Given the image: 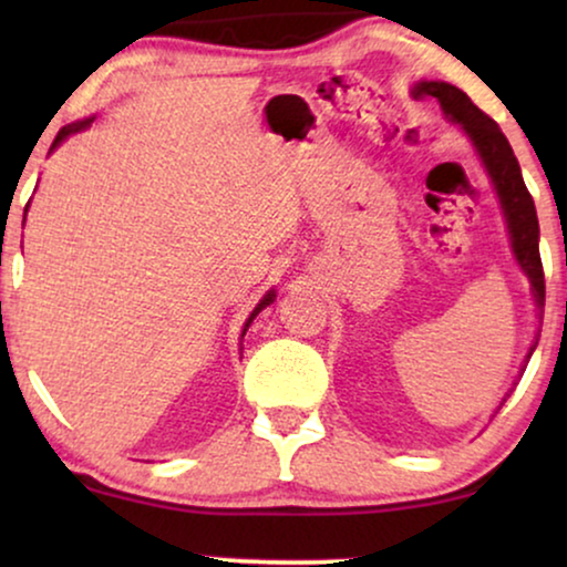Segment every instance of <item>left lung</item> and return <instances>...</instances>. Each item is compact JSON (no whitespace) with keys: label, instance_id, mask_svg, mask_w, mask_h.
Returning <instances> with one entry per match:
<instances>
[{"label":"left lung","instance_id":"8db88e82","mask_svg":"<svg viewBox=\"0 0 567 567\" xmlns=\"http://www.w3.org/2000/svg\"><path fill=\"white\" fill-rule=\"evenodd\" d=\"M413 95L436 97L446 118L460 123L464 134L470 136V142L475 144L480 159H483L487 175H491V181L495 185V193H498L501 198V208L503 216H506L516 262L522 266L526 278H529L534 301H537L542 315V307H545V270H542L539 258L537 208H534V200L529 196V190H526L522 167H518V159L514 150H511L508 138L503 136L498 123H495L487 113L480 111V107L472 103L460 87H454V84L417 82L413 87ZM534 348H537V343L529 348L526 361L532 359Z\"/></svg>","mask_w":567,"mask_h":567}]
</instances>
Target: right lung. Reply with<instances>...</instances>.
<instances>
[{
  "label": "right lung",
  "instance_id": "1",
  "mask_svg": "<svg viewBox=\"0 0 567 567\" xmlns=\"http://www.w3.org/2000/svg\"><path fill=\"white\" fill-rule=\"evenodd\" d=\"M90 123H92V118H87V121H76V123H72V126L61 128V131H59V136H56V138H53V146H51V150H56V146H59L61 142H64V138H66V136H72V134H76V131H84V128H87V126H90ZM274 299H276V291H268V293H266V297H262V299H260V305H258V307H255V312L250 315V320H247V322H245V330H243V336H245V332H247V328H250V322L255 320V315H258L262 307H268V305H270V301H274Z\"/></svg>",
  "mask_w": 567,
  "mask_h": 567
}]
</instances>
